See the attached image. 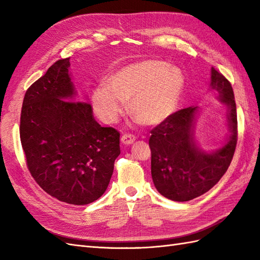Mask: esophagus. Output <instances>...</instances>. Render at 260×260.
Wrapping results in <instances>:
<instances>
[{
	"instance_id": "1",
	"label": "esophagus",
	"mask_w": 260,
	"mask_h": 260,
	"mask_svg": "<svg viewBox=\"0 0 260 260\" xmlns=\"http://www.w3.org/2000/svg\"><path fill=\"white\" fill-rule=\"evenodd\" d=\"M136 141V137L133 135H123L121 137V143L124 145H130Z\"/></svg>"
}]
</instances>
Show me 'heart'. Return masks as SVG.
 <instances>
[{"label":"heart","mask_w":260,"mask_h":260,"mask_svg":"<svg viewBox=\"0 0 260 260\" xmlns=\"http://www.w3.org/2000/svg\"><path fill=\"white\" fill-rule=\"evenodd\" d=\"M184 86L183 72L157 59L140 60L122 67L107 86L93 91L92 105L102 120L117 121L129 103L131 115L145 125H156L170 117L178 106Z\"/></svg>","instance_id":"1"}]
</instances>
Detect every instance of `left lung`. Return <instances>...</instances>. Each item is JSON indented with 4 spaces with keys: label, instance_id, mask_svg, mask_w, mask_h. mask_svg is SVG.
Masks as SVG:
<instances>
[{
    "label": "left lung",
    "instance_id": "left-lung-1",
    "mask_svg": "<svg viewBox=\"0 0 260 260\" xmlns=\"http://www.w3.org/2000/svg\"><path fill=\"white\" fill-rule=\"evenodd\" d=\"M210 89L218 92V101L225 107L228 135L222 145L203 149L195 137L201 108L191 106L172 114L152 130L153 182L162 196L171 201L187 202L209 191L225 174L233 158L238 141L237 106L230 82L211 67Z\"/></svg>",
    "mask_w": 260,
    "mask_h": 260
}]
</instances>
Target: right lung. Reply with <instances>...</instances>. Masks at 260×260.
Returning a JSON list of instances; mask_svg holds the SVG:
<instances>
[{
	"instance_id": "1",
	"label": "right lung",
	"mask_w": 260,
	"mask_h": 260,
	"mask_svg": "<svg viewBox=\"0 0 260 260\" xmlns=\"http://www.w3.org/2000/svg\"><path fill=\"white\" fill-rule=\"evenodd\" d=\"M69 68V58L57 60L27 90L20 141L30 174L46 193L86 205L106 191L120 135L94 119L88 99H77Z\"/></svg>"
}]
</instances>
